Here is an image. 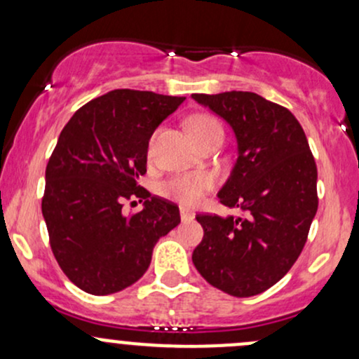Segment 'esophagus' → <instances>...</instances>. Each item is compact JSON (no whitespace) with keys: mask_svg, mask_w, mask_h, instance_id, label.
<instances>
[{"mask_svg":"<svg viewBox=\"0 0 359 359\" xmlns=\"http://www.w3.org/2000/svg\"><path fill=\"white\" fill-rule=\"evenodd\" d=\"M180 217H182V221H192L194 219V212L187 208H180Z\"/></svg>","mask_w":359,"mask_h":359,"instance_id":"34e87169","label":"esophagus"}]
</instances>
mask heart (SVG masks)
Listing matches in <instances>:
<instances>
[{
  "mask_svg": "<svg viewBox=\"0 0 359 359\" xmlns=\"http://www.w3.org/2000/svg\"><path fill=\"white\" fill-rule=\"evenodd\" d=\"M189 130H191L192 137L196 138L197 143L204 142L205 138L212 137L216 133L222 135L221 123L211 114H196V116H192L189 119ZM151 150H154V140L148 145V156H151ZM212 175L204 174V172H201V174H184L177 175L163 184L162 192L163 196L179 201L185 205H194L203 199V196L209 189H212Z\"/></svg>",
  "mask_w": 359,
  "mask_h": 359,
  "instance_id": "1",
  "label": "heart"
}]
</instances>
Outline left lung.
<instances>
[{"label":"left lung","mask_w":359,"mask_h":359,"mask_svg":"<svg viewBox=\"0 0 359 359\" xmlns=\"http://www.w3.org/2000/svg\"><path fill=\"white\" fill-rule=\"evenodd\" d=\"M233 128L238 160L217 194L243 216L197 214L203 241L197 271L226 294L251 297L278 282L297 262L317 212V167L297 118L246 90L192 94Z\"/></svg>","instance_id":"1"}]
</instances>
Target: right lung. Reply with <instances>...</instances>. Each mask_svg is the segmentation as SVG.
I'll list each match as a JSON object with an SVG mask.
<instances>
[{"instance_id":"obj_1","label":"right lung","mask_w":359,"mask_h":359,"mask_svg":"<svg viewBox=\"0 0 359 359\" xmlns=\"http://www.w3.org/2000/svg\"><path fill=\"white\" fill-rule=\"evenodd\" d=\"M185 97L114 89L74 113L45 170L42 214L57 263L74 285L108 295L133 285L154 246L180 222L177 204L140 187L148 142ZM144 209L122 214L125 200ZM135 203V201H133Z\"/></svg>"}]
</instances>
